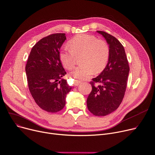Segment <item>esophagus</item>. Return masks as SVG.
<instances>
[{"label":"esophagus","instance_id":"1","mask_svg":"<svg viewBox=\"0 0 155 155\" xmlns=\"http://www.w3.org/2000/svg\"><path fill=\"white\" fill-rule=\"evenodd\" d=\"M81 83V81H80V80H75V85L76 86L80 85Z\"/></svg>","mask_w":155,"mask_h":155}]
</instances>
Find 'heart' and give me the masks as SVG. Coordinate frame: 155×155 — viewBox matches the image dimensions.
Returning a JSON list of instances; mask_svg holds the SVG:
<instances>
[{
    "label": "heart",
    "mask_w": 155,
    "mask_h": 155,
    "mask_svg": "<svg viewBox=\"0 0 155 155\" xmlns=\"http://www.w3.org/2000/svg\"><path fill=\"white\" fill-rule=\"evenodd\" d=\"M70 50L64 49L59 54L63 66L71 70L75 64V57L81 55V65L72 70L70 75L75 78L87 79L94 71L99 73L105 68L110 55V48L104 40L88 34H79L68 43Z\"/></svg>",
    "instance_id": "obj_1"
}]
</instances>
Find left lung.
<instances>
[{"label":"left lung","instance_id":"left-lung-1","mask_svg":"<svg viewBox=\"0 0 155 155\" xmlns=\"http://www.w3.org/2000/svg\"><path fill=\"white\" fill-rule=\"evenodd\" d=\"M106 40L110 48L107 65L101 73L90 82L92 90L87 104L95 116H105L115 111L123 100L130 71L125 48L115 37L97 31ZM97 83L95 86L94 84Z\"/></svg>","mask_w":155,"mask_h":155}]
</instances>
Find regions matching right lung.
Returning <instances> with one entry per match:
<instances>
[{
  "mask_svg": "<svg viewBox=\"0 0 155 155\" xmlns=\"http://www.w3.org/2000/svg\"><path fill=\"white\" fill-rule=\"evenodd\" d=\"M66 39L65 34H54L40 40L31 50L25 66L31 95L40 108L50 113L64 108L71 89L61 78L67 73L59 58Z\"/></svg>",
  "mask_w": 155,
  "mask_h": 155,
  "instance_id": "1",
  "label": "right lung"
}]
</instances>
